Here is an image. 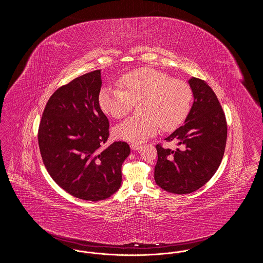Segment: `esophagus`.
Here are the masks:
<instances>
[{
    "label": "esophagus",
    "mask_w": 263,
    "mask_h": 263,
    "mask_svg": "<svg viewBox=\"0 0 263 263\" xmlns=\"http://www.w3.org/2000/svg\"><path fill=\"white\" fill-rule=\"evenodd\" d=\"M130 148L133 151H138L141 148V146L138 145V144H131V145H130Z\"/></svg>",
    "instance_id": "1"
}]
</instances>
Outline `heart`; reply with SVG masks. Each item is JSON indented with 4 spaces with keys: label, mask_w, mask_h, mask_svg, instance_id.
I'll use <instances>...</instances> for the list:
<instances>
[{
    "label": "heart",
    "mask_w": 263,
    "mask_h": 263,
    "mask_svg": "<svg viewBox=\"0 0 263 263\" xmlns=\"http://www.w3.org/2000/svg\"><path fill=\"white\" fill-rule=\"evenodd\" d=\"M122 89L103 87L99 93V106L104 114L120 118L138 102L141 114L128 117L115 126V137L141 144L157 134L159 126L170 130L186 117L192 100L187 83L153 68H141L122 76Z\"/></svg>",
    "instance_id": "b5f03b06"
}]
</instances>
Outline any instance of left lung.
I'll return each instance as SVG.
<instances>
[{
	"label": "left lung",
	"mask_w": 263,
	"mask_h": 263,
	"mask_svg": "<svg viewBox=\"0 0 263 263\" xmlns=\"http://www.w3.org/2000/svg\"><path fill=\"white\" fill-rule=\"evenodd\" d=\"M193 103L184 124L164 140L180 148L164 149L157 145L155 181L175 194H187L202 187L222 162L227 141L225 114L215 92L197 78L188 80Z\"/></svg>",
	"instance_id": "1"
}]
</instances>
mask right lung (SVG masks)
<instances>
[{
  "instance_id": "add662e5",
  "label": "right lung",
  "mask_w": 263,
  "mask_h": 263,
  "mask_svg": "<svg viewBox=\"0 0 263 263\" xmlns=\"http://www.w3.org/2000/svg\"><path fill=\"white\" fill-rule=\"evenodd\" d=\"M101 71L78 77L58 88L42 114L38 145L53 180L77 198L100 201L121 186L125 142L103 147L109 122L99 106Z\"/></svg>"
}]
</instances>
